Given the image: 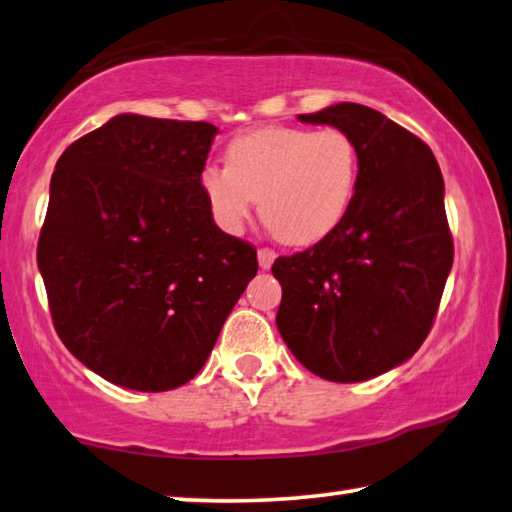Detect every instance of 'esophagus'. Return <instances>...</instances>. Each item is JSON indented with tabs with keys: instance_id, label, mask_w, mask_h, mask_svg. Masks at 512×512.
<instances>
[{
	"instance_id": "1",
	"label": "esophagus",
	"mask_w": 512,
	"mask_h": 512,
	"mask_svg": "<svg viewBox=\"0 0 512 512\" xmlns=\"http://www.w3.org/2000/svg\"><path fill=\"white\" fill-rule=\"evenodd\" d=\"M257 259H259V269L269 271L271 264L276 262V253H273L271 248H259L257 250Z\"/></svg>"
}]
</instances>
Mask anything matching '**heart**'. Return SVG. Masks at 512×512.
Instances as JSON below:
<instances>
[{
  "instance_id": "1",
  "label": "heart",
  "mask_w": 512,
  "mask_h": 512,
  "mask_svg": "<svg viewBox=\"0 0 512 512\" xmlns=\"http://www.w3.org/2000/svg\"><path fill=\"white\" fill-rule=\"evenodd\" d=\"M361 156L340 128L266 126L234 137L227 167H207L202 190L213 218L239 232L259 200V216L278 241L312 246L352 207Z\"/></svg>"
}]
</instances>
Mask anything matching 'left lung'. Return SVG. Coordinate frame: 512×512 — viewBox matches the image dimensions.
<instances>
[{
  "label": "left lung",
  "instance_id": "8db88e82",
  "mask_svg": "<svg viewBox=\"0 0 512 512\" xmlns=\"http://www.w3.org/2000/svg\"><path fill=\"white\" fill-rule=\"evenodd\" d=\"M299 119L345 131L361 170L345 220L273 262L282 287L276 324L312 375L352 384L398 368L432 329L453 266L444 177L421 137L365 105Z\"/></svg>",
  "mask_w": 512,
  "mask_h": 512
}]
</instances>
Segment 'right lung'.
Segmentation results:
<instances>
[{"label": "right lung", "instance_id": "add662e5", "mask_svg": "<svg viewBox=\"0 0 512 512\" xmlns=\"http://www.w3.org/2000/svg\"><path fill=\"white\" fill-rule=\"evenodd\" d=\"M218 128L117 114L57 160L36 262L80 363L131 391H172L207 363L257 273L213 223L202 172Z\"/></svg>", "mask_w": 512, "mask_h": 512}]
</instances>
